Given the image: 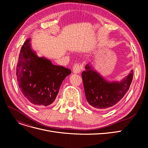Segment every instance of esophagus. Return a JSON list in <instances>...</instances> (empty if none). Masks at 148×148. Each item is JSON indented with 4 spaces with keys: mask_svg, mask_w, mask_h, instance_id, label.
<instances>
[{
    "mask_svg": "<svg viewBox=\"0 0 148 148\" xmlns=\"http://www.w3.org/2000/svg\"><path fill=\"white\" fill-rule=\"evenodd\" d=\"M73 73L74 74H79L81 72L82 67L79 64H75L73 66Z\"/></svg>",
    "mask_w": 148,
    "mask_h": 148,
    "instance_id": "1",
    "label": "esophagus"
}]
</instances>
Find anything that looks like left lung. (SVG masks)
Returning a JSON list of instances; mask_svg holds the SVG:
<instances>
[{"label": "left lung", "instance_id": "obj_1", "mask_svg": "<svg viewBox=\"0 0 148 148\" xmlns=\"http://www.w3.org/2000/svg\"><path fill=\"white\" fill-rule=\"evenodd\" d=\"M133 71L120 82L107 81L92 65L87 64L82 74L88 103L98 109H106L119 103L128 90Z\"/></svg>", "mask_w": 148, "mask_h": 148}]
</instances>
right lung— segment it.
<instances>
[{
	"label": "right lung",
	"mask_w": 148,
	"mask_h": 148,
	"mask_svg": "<svg viewBox=\"0 0 148 148\" xmlns=\"http://www.w3.org/2000/svg\"><path fill=\"white\" fill-rule=\"evenodd\" d=\"M29 38L21 47L16 68L17 80L21 94L35 106H47L55 100L66 77L71 71L53 65L44 57H38Z\"/></svg>",
	"instance_id": "obj_1"
}]
</instances>
